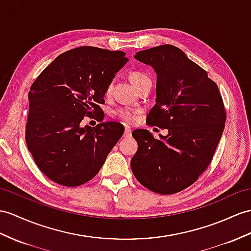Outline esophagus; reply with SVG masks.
<instances>
[{
	"instance_id": "esophagus-1",
	"label": "esophagus",
	"mask_w": 251,
	"mask_h": 251,
	"mask_svg": "<svg viewBox=\"0 0 251 251\" xmlns=\"http://www.w3.org/2000/svg\"><path fill=\"white\" fill-rule=\"evenodd\" d=\"M131 135H132V131L130 127H126L124 132V136L126 138V137H131Z\"/></svg>"
}]
</instances>
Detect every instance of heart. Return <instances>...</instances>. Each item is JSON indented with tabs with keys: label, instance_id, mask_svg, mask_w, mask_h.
Segmentation results:
<instances>
[{
	"label": "heart",
	"instance_id": "obj_1",
	"mask_svg": "<svg viewBox=\"0 0 251 251\" xmlns=\"http://www.w3.org/2000/svg\"><path fill=\"white\" fill-rule=\"evenodd\" d=\"M130 81L132 82V84L134 85V87L136 89L139 88L140 86H143L145 84H151V79L150 77L146 75L145 72L139 71V70H135L132 71L130 73ZM113 84L114 82H109L108 85L106 86L105 89V95H111L112 89H113ZM115 116L117 117L119 120H121L122 122H125L126 125H133L135 124L137 118H138V114L139 111L134 108H130V107H119L116 109L114 112Z\"/></svg>",
	"mask_w": 251,
	"mask_h": 251
}]
</instances>
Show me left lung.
Instances as JSON below:
<instances>
[{"label": "left lung", "mask_w": 251, "mask_h": 251, "mask_svg": "<svg viewBox=\"0 0 251 251\" xmlns=\"http://www.w3.org/2000/svg\"><path fill=\"white\" fill-rule=\"evenodd\" d=\"M154 68L156 103L147 125L168 130L156 139L148 130H134L138 150L131 168L150 191L179 193L197 181L209 166L221 140L226 109L217 84L181 49L158 46L135 54Z\"/></svg>", "instance_id": "obj_1"}]
</instances>
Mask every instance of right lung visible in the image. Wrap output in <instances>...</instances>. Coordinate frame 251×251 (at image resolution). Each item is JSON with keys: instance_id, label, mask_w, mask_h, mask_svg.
Segmentation results:
<instances>
[{"instance_id": "obj_1", "label": "right lung", "mask_w": 251, "mask_h": 251, "mask_svg": "<svg viewBox=\"0 0 251 251\" xmlns=\"http://www.w3.org/2000/svg\"><path fill=\"white\" fill-rule=\"evenodd\" d=\"M122 51L78 47L55 58L30 86L25 126L28 151L49 179L78 186L99 173L124 134L119 122H102L105 89L127 58ZM85 117L101 124L80 126Z\"/></svg>"}]
</instances>
